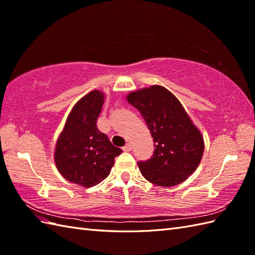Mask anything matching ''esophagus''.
I'll list each match as a JSON object with an SVG mask.
<instances>
[{
	"mask_svg": "<svg viewBox=\"0 0 255 255\" xmlns=\"http://www.w3.org/2000/svg\"><path fill=\"white\" fill-rule=\"evenodd\" d=\"M123 150L124 151H126V152H129V151H131L132 150V145H131V143H126L125 145H124V147H123Z\"/></svg>",
	"mask_w": 255,
	"mask_h": 255,
	"instance_id": "obj_1",
	"label": "esophagus"
}]
</instances>
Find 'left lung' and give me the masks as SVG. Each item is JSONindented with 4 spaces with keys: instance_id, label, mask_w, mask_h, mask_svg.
Returning a JSON list of instances; mask_svg holds the SVG:
<instances>
[{
    "instance_id": "left-lung-1",
    "label": "left lung",
    "mask_w": 255,
    "mask_h": 255,
    "mask_svg": "<svg viewBox=\"0 0 255 255\" xmlns=\"http://www.w3.org/2000/svg\"><path fill=\"white\" fill-rule=\"evenodd\" d=\"M127 100L140 112L154 141L153 155L138 162L142 176L161 187L185 181L199 166L204 142L178 99L152 86L131 92Z\"/></svg>"
}]
</instances>
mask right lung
Segmentation results:
<instances>
[{
  "mask_svg": "<svg viewBox=\"0 0 255 255\" xmlns=\"http://www.w3.org/2000/svg\"><path fill=\"white\" fill-rule=\"evenodd\" d=\"M103 103L104 94L100 91L78 101L56 143L54 158L58 171L65 179L86 188L105 179L115 157L123 152L98 129Z\"/></svg>",
  "mask_w": 255,
  "mask_h": 255,
  "instance_id": "add662e5",
  "label": "right lung"
}]
</instances>
